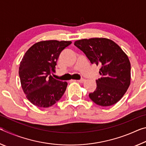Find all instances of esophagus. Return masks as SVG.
Instances as JSON below:
<instances>
[{
  "instance_id": "1",
  "label": "esophagus",
  "mask_w": 146,
  "mask_h": 146,
  "mask_svg": "<svg viewBox=\"0 0 146 146\" xmlns=\"http://www.w3.org/2000/svg\"><path fill=\"white\" fill-rule=\"evenodd\" d=\"M78 82H80V83H83V82H84V81H85V79H80V80H77Z\"/></svg>"
}]
</instances>
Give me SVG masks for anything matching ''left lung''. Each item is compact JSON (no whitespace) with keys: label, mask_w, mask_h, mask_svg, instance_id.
I'll return each mask as SVG.
<instances>
[{"label":"left lung","mask_w":146,"mask_h":146,"mask_svg":"<svg viewBox=\"0 0 146 146\" xmlns=\"http://www.w3.org/2000/svg\"><path fill=\"white\" fill-rule=\"evenodd\" d=\"M91 64L99 65L101 78L89 97L96 104L110 106L118 102L131 82V64L127 55L115 42L106 38H84L75 42Z\"/></svg>","instance_id":"1"}]
</instances>
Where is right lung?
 I'll return each mask as SVG.
<instances>
[{
	"label": "right lung",
	"instance_id": "1",
	"mask_svg": "<svg viewBox=\"0 0 146 146\" xmlns=\"http://www.w3.org/2000/svg\"><path fill=\"white\" fill-rule=\"evenodd\" d=\"M71 41L44 40L34 44L23 56L19 74L28 100L39 108H49L58 102L67 88V82L53 77L61 51Z\"/></svg>",
	"mask_w": 146,
	"mask_h": 146
}]
</instances>
